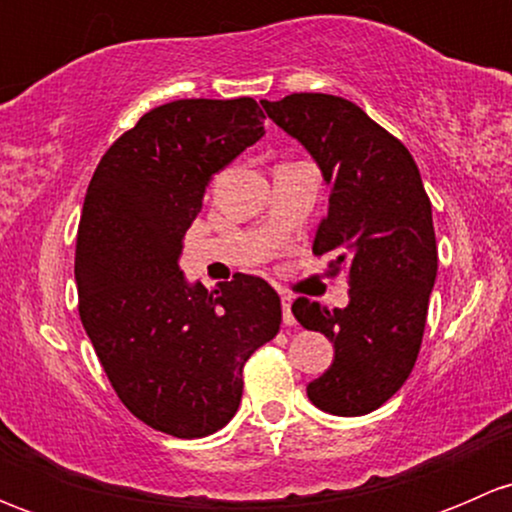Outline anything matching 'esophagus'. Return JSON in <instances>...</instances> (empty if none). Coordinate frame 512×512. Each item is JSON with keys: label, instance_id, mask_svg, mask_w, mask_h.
Listing matches in <instances>:
<instances>
[{"label": "esophagus", "instance_id": "1", "mask_svg": "<svg viewBox=\"0 0 512 512\" xmlns=\"http://www.w3.org/2000/svg\"><path fill=\"white\" fill-rule=\"evenodd\" d=\"M282 322H285V327H294L292 299H289V297H282Z\"/></svg>", "mask_w": 512, "mask_h": 512}]
</instances>
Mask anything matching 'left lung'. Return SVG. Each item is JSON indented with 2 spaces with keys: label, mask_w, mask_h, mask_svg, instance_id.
Segmentation results:
<instances>
[{
  "label": "left lung",
  "mask_w": 512,
  "mask_h": 512,
  "mask_svg": "<svg viewBox=\"0 0 512 512\" xmlns=\"http://www.w3.org/2000/svg\"><path fill=\"white\" fill-rule=\"evenodd\" d=\"M262 108L322 168L332 193L312 252H334L329 272L349 280L344 309L292 304L304 329L334 344L307 396L327 414L364 416L404 386L421 349L438 270L431 200L409 148L347 98L289 94Z\"/></svg>",
  "instance_id": "1"
}]
</instances>
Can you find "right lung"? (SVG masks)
<instances>
[{
	"label": "right lung",
	"instance_id": "right-lung-1",
	"mask_svg": "<svg viewBox=\"0 0 512 512\" xmlns=\"http://www.w3.org/2000/svg\"><path fill=\"white\" fill-rule=\"evenodd\" d=\"M255 98L151 108L98 163L76 232L79 317L121 404L175 438L223 428L242 369L280 332V294L232 275L208 292L180 272L210 178L265 136Z\"/></svg>",
	"mask_w": 512,
	"mask_h": 512
}]
</instances>
